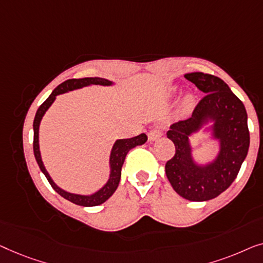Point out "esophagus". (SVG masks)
<instances>
[{
    "label": "esophagus",
    "mask_w": 263,
    "mask_h": 263,
    "mask_svg": "<svg viewBox=\"0 0 263 263\" xmlns=\"http://www.w3.org/2000/svg\"><path fill=\"white\" fill-rule=\"evenodd\" d=\"M162 135H163V130H162L161 127L157 126V127H154L153 130L149 131V133H147V137H149V140L153 142V140H156V139L160 138Z\"/></svg>",
    "instance_id": "esophagus-1"
}]
</instances>
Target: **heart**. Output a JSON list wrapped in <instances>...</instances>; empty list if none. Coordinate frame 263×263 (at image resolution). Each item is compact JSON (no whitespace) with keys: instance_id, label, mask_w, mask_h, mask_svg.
I'll return each instance as SVG.
<instances>
[{"instance_id":"b5f03b06","label":"heart","mask_w":263,"mask_h":263,"mask_svg":"<svg viewBox=\"0 0 263 263\" xmlns=\"http://www.w3.org/2000/svg\"><path fill=\"white\" fill-rule=\"evenodd\" d=\"M192 102H193V99H192V96L188 95V96H186V98H184L183 103H184V105H186V106H190Z\"/></svg>"}]
</instances>
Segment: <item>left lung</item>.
I'll use <instances>...</instances> for the list:
<instances>
[{
	"label": "left lung",
	"mask_w": 263,
	"mask_h": 263,
	"mask_svg": "<svg viewBox=\"0 0 263 263\" xmlns=\"http://www.w3.org/2000/svg\"><path fill=\"white\" fill-rule=\"evenodd\" d=\"M184 77L206 95L192 117L170 126L167 137L175 144V155L165 163V174L174 191L190 201H207L230 187L246 160L250 144L246 107L219 77L204 72ZM220 144L212 162L199 165L191 154L189 137L206 124Z\"/></svg>",
	"instance_id": "left-lung-1"
}]
</instances>
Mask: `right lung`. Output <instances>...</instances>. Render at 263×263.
<instances>
[{
	"label": "right lung",
	"mask_w": 263,
	"mask_h": 263,
	"mask_svg": "<svg viewBox=\"0 0 263 263\" xmlns=\"http://www.w3.org/2000/svg\"><path fill=\"white\" fill-rule=\"evenodd\" d=\"M91 84H100V86H112V81H108L106 79H100V77H84V79H72L68 80L65 82L54 89L51 95L47 98L45 101L43 102V105L39 107L38 110H36L34 121H33V131H34V138H33V151H34V157L36 160V163H38L40 170H42L44 175L46 176L47 181H49L51 186L54 191L57 192L59 195H62L63 198L66 199V200L73 202V204L80 205V206H86V207H91V206H98L101 205L105 202L107 199L112 197V194L116 192L118 188V184L120 182L121 177V167H123L125 157L128 151L137 145H142L147 140V136L145 133H140L139 136L133 137V138L128 139H118L114 143L112 147V151H110L109 156V179L105 183V186L100 188L98 192L90 194V195H82V194H75L70 193V192H66L62 190L61 187H58L56 183L53 182V180L51 179L50 174L47 173V170L44 167L42 155H40V149H39V126L40 121H42L44 114L46 113V110L50 108V106L52 105L54 100H56V96L63 93H68L70 90L80 89V88L91 86Z\"/></svg>",
	"instance_id": "obj_1"
}]
</instances>
